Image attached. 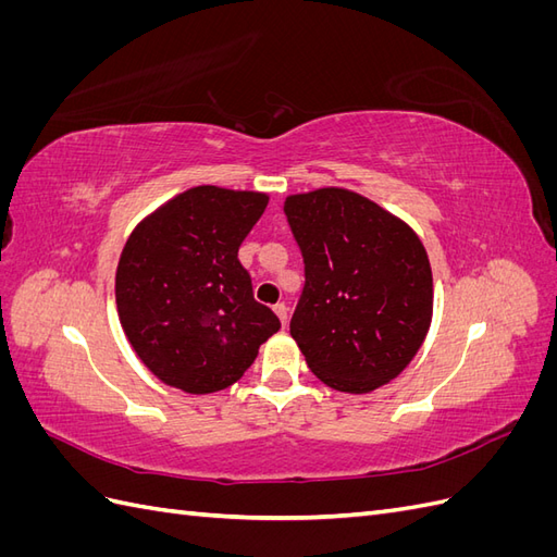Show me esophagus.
Returning <instances> with one entry per match:
<instances>
[{"instance_id":"1","label":"esophagus","mask_w":557,"mask_h":557,"mask_svg":"<svg viewBox=\"0 0 557 557\" xmlns=\"http://www.w3.org/2000/svg\"><path fill=\"white\" fill-rule=\"evenodd\" d=\"M274 313L278 315V320H281V325H285V323H288V307H285V305H283V301H281V305H276V307H274Z\"/></svg>"}]
</instances>
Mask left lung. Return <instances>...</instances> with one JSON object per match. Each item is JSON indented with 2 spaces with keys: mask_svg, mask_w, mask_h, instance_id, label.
I'll return each instance as SVG.
<instances>
[{
  "mask_svg": "<svg viewBox=\"0 0 557 557\" xmlns=\"http://www.w3.org/2000/svg\"><path fill=\"white\" fill-rule=\"evenodd\" d=\"M307 283L290 334L311 372L367 395L423 346L434 307L428 250L411 225L346 188L285 197Z\"/></svg>",
  "mask_w": 557,
  "mask_h": 557,
  "instance_id": "1",
  "label": "left lung"
}]
</instances>
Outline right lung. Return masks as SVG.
<instances>
[{"label": "right lung", "mask_w": 557, "mask_h": 557, "mask_svg": "<svg viewBox=\"0 0 557 557\" xmlns=\"http://www.w3.org/2000/svg\"><path fill=\"white\" fill-rule=\"evenodd\" d=\"M269 195L195 185L150 211L115 269V307L137 358L164 385L209 395L237 383L281 330L252 299L239 246Z\"/></svg>", "instance_id": "obj_1"}]
</instances>
